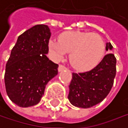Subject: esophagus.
<instances>
[{
  "label": "esophagus",
  "instance_id": "34e87169",
  "mask_svg": "<svg viewBox=\"0 0 128 128\" xmlns=\"http://www.w3.org/2000/svg\"><path fill=\"white\" fill-rule=\"evenodd\" d=\"M67 68L64 66V65H62V64H60L59 67H58V71L60 72V71H63L64 70H65Z\"/></svg>",
  "mask_w": 128,
  "mask_h": 128
}]
</instances>
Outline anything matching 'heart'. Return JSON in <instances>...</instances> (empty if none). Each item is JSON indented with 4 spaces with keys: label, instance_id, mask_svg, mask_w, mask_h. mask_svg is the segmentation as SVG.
<instances>
[{
    "label": "heart",
    "instance_id": "heart-1",
    "mask_svg": "<svg viewBox=\"0 0 128 128\" xmlns=\"http://www.w3.org/2000/svg\"><path fill=\"white\" fill-rule=\"evenodd\" d=\"M49 47L58 58L70 52L71 65L80 71L89 70L96 67L105 53V42L100 34L81 30L63 33L58 41H50Z\"/></svg>",
    "mask_w": 128,
    "mask_h": 128
}]
</instances>
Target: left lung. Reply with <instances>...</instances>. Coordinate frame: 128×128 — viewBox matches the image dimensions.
I'll return each instance as SVG.
<instances>
[{"label":"left lung","mask_w":128,"mask_h":128,"mask_svg":"<svg viewBox=\"0 0 128 128\" xmlns=\"http://www.w3.org/2000/svg\"><path fill=\"white\" fill-rule=\"evenodd\" d=\"M112 50V46L107 42L106 50ZM116 74V58L112 53L106 54L92 70L84 73H73L69 86L68 99L76 107L90 108L109 94Z\"/></svg>","instance_id":"8db88e82"}]
</instances>
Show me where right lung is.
Segmentation results:
<instances>
[{
  "label": "right lung",
  "mask_w": 128,
  "mask_h": 128,
  "mask_svg": "<svg viewBox=\"0 0 128 128\" xmlns=\"http://www.w3.org/2000/svg\"><path fill=\"white\" fill-rule=\"evenodd\" d=\"M50 36L47 25L36 24L18 37L11 51L4 82L8 97L20 107L36 105L48 82L58 73V64L46 54Z\"/></svg>",
  "instance_id": "1"
}]
</instances>
